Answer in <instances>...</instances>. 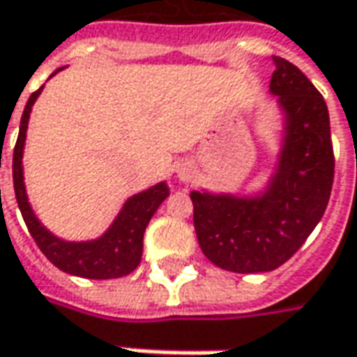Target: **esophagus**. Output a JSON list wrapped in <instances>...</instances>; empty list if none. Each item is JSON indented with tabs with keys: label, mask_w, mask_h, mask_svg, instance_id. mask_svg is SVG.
<instances>
[{
	"label": "esophagus",
	"mask_w": 357,
	"mask_h": 357,
	"mask_svg": "<svg viewBox=\"0 0 357 357\" xmlns=\"http://www.w3.org/2000/svg\"><path fill=\"white\" fill-rule=\"evenodd\" d=\"M192 176H195V167H192V162H183V165L178 167V178L184 181V183H188V181H192Z\"/></svg>",
	"instance_id": "esophagus-1"
}]
</instances>
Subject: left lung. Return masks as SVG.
<instances>
[{
    "mask_svg": "<svg viewBox=\"0 0 357 357\" xmlns=\"http://www.w3.org/2000/svg\"><path fill=\"white\" fill-rule=\"evenodd\" d=\"M271 92L287 114L277 174L255 198L190 192L200 250L220 269L265 273L281 267L317 228L334 183L328 107L293 62L273 56Z\"/></svg>",
    "mask_w": 357,
    "mask_h": 357,
    "instance_id": "1",
    "label": "left lung"
}]
</instances>
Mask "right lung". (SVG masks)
I'll return each mask as SVG.
<instances>
[{"label": "right lung", "instance_id": "add662e5", "mask_svg": "<svg viewBox=\"0 0 357 357\" xmlns=\"http://www.w3.org/2000/svg\"><path fill=\"white\" fill-rule=\"evenodd\" d=\"M61 70V68H59ZM56 70V73H59ZM54 73V74H56ZM39 88L29 98L25 112L21 116V128L17 137L15 149H13V186H15V198L23 220L27 224L29 234L33 236L39 250L45 253L54 267H59L64 273L86 277V279H117L129 275L137 269L143 253V234L149 224L153 214L161 202L169 196V186L165 183L155 184L153 188L131 196L123 204L121 212L117 214L116 222L106 234L94 241H62L54 238L49 229L43 228L37 216L29 206L25 183H23V145H25V133H27L29 114L35 104L37 96L40 94Z\"/></svg>", "mask_w": 357, "mask_h": 357}]
</instances>
